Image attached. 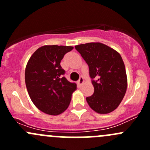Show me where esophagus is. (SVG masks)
<instances>
[{"label": "esophagus", "mask_w": 150, "mask_h": 150, "mask_svg": "<svg viewBox=\"0 0 150 150\" xmlns=\"http://www.w3.org/2000/svg\"><path fill=\"white\" fill-rule=\"evenodd\" d=\"M83 83H84L83 78V77H80L79 80H78V85L79 86H81L83 85Z\"/></svg>", "instance_id": "obj_1"}]
</instances>
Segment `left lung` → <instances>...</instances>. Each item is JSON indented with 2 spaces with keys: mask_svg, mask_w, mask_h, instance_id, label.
<instances>
[{
  "mask_svg": "<svg viewBox=\"0 0 150 150\" xmlns=\"http://www.w3.org/2000/svg\"><path fill=\"white\" fill-rule=\"evenodd\" d=\"M87 63L94 88L93 94L86 97L91 108L99 114L114 111L123 99L127 89V76L121 56L101 43L75 46Z\"/></svg>",
  "mask_w": 150,
  "mask_h": 150,
  "instance_id": "8db88e82",
  "label": "left lung"
}]
</instances>
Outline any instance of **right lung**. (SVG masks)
<instances>
[{"label":"right lung","mask_w":150,"mask_h":150,"mask_svg":"<svg viewBox=\"0 0 150 150\" xmlns=\"http://www.w3.org/2000/svg\"><path fill=\"white\" fill-rule=\"evenodd\" d=\"M72 46H43L29 59L25 69V83L32 102L40 111L57 115L67 110L77 88L63 75L61 60Z\"/></svg>","instance_id":"right-lung-1"}]
</instances>
